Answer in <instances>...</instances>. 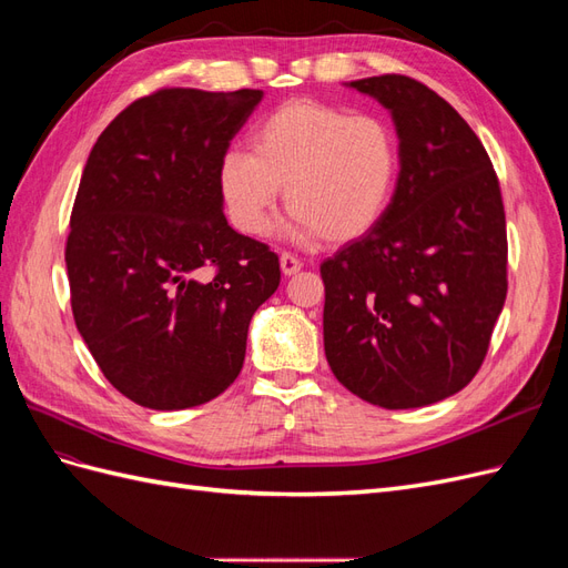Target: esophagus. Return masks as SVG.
Listing matches in <instances>:
<instances>
[{
  "label": "esophagus",
  "instance_id": "obj_1",
  "mask_svg": "<svg viewBox=\"0 0 568 568\" xmlns=\"http://www.w3.org/2000/svg\"><path fill=\"white\" fill-rule=\"evenodd\" d=\"M280 265H282V272H284V274H288V277H291V274L301 272V267H303L301 257H298V255H294V253H286V251L280 255Z\"/></svg>",
  "mask_w": 568,
  "mask_h": 568
}]
</instances>
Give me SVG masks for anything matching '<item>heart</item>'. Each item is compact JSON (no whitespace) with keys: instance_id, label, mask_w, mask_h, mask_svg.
Returning a JSON list of instances; mask_svg holds the SVG:
<instances>
[{"instance_id":"b5f03b06","label":"heart","mask_w":568,"mask_h":568,"mask_svg":"<svg viewBox=\"0 0 568 568\" xmlns=\"http://www.w3.org/2000/svg\"><path fill=\"white\" fill-rule=\"evenodd\" d=\"M230 149L217 192L236 232L261 234L284 189L286 232L298 242L351 244L379 225L400 175V136L386 118L317 99H288Z\"/></svg>"}]
</instances>
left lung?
<instances>
[{"label":"left lung","instance_id":"1","mask_svg":"<svg viewBox=\"0 0 568 568\" xmlns=\"http://www.w3.org/2000/svg\"><path fill=\"white\" fill-rule=\"evenodd\" d=\"M390 111L400 175L379 225L320 265L336 379L386 409L438 403L480 369L507 298L500 182L476 132L407 75L351 82Z\"/></svg>","mask_w":568,"mask_h":568}]
</instances>
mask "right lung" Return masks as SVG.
Listing matches in <instances>:
<instances>
[{
  "mask_svg": "<svg viewBox=\"0 0 568 568\" xmlns=\"http://www.w3.org/2000/svg\"><path fill=\"white\" fill-rule=\"evenodd\" d=\"M261 90L163 88L99 134L75 194L65 267L80 336L115 390L149 409L217 398L242 372L280 257L234 232L217 165Z\"/></svg>",
  "mask_w": 568,
  "mask_h": 568,
  "instance_id": "1",
  "label": "right lung"
}]
</instances>
